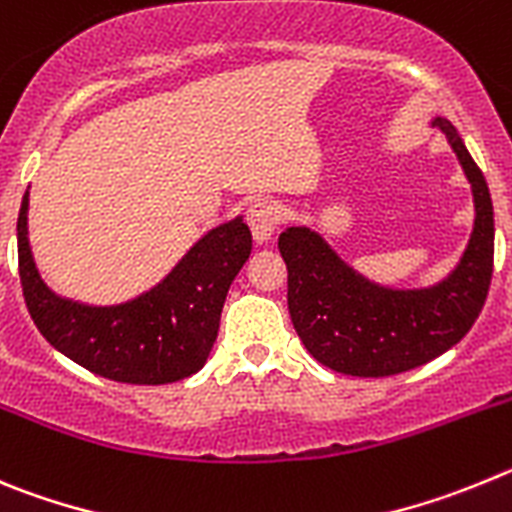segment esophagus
I'll list each match as a JSON object with an SVG mask.
<instances>
[{
  "label": "esophagus",
  "mask_w": 512,
  "mask_h": 512,
  "mask_svg": "<svg viewBox=\"0 0 512 512\" xmlns=\"http://www.w3.org/2000/svg\"><path fill=\"white\" fill-rule=\"evenodd\" d=\"M247 222H250L257 242H265V239L273 237L278 224L283 222V206H280V201L270 199V196L255 199L250 204V211H247Z\"/></svg>",
  "instance_id": "obj_1"
}]
</instances>
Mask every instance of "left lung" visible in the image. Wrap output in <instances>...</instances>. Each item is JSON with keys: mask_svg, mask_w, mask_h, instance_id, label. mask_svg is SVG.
Instances as JSON below:
<instances>
[{"mask_svg": "<svg viewBox=\"0 0 512 512\" xmlns=\"http://www.w3.org/2000/svg\"><path fill=\"white\" fill-rule=\"evenodd\" d=\"M434 124L457 153L474 196L472 237L449 278L423 290L382 288L354 273L311 229L280 234L290 319L303 347L329 370L388 377L426 365L462 342L485 306L495 255L490 191L451 122Z\"/></svg>", "mask_w": 512, "mask_h": 512, "instance_id": "left-lung-1", "label": "left lung"}]
</instances>
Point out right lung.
<instances>
[{"label":"right lung","instance_id":"1","mask_svg":"<svg viewBox=\"0 0 512 512\" xmlns=\"http://www.w3.org/2000/svg\"><path fill=\"white\" fill-rule=\"evenodd\" d=\"M252 252L242 219L211 229L145 296L96 308L58 298L40 280L27 242V193L17 216V260L27 311L58 352L89 372L130 385H165L204 367L229 285Z\"/></svg>","mask_w":512,"mask_h":512}]
</instances>
